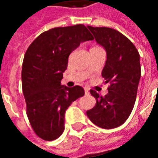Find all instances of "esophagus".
I'll use <instances>...</instances> for the list:
<instances>
[{
	"mask_svg": "<svg viewBox=\"0 0 158 158\" xmlns=\"http://www.w3.org/2000/svg\"><path fill=\"white\" fill-rule=\"evenodd\" d=\"M89 89H87V88H85V95H89Z\"/></svg>",
	"mask_w": 158,
	"mask_h": 158,
	"instance_id": "esophagus-1",
	"label": "esophagus"
}]
</instances>
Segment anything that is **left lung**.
Instances as JSON below:
<instances>
[{"label": "left lung", "mask_w": 158, "mask_h": 158, "mask_svg": "<svg viewBox=\"0 0 158 158\" xmlns=\"http://www.w3.org/2000/svg\"><path fill=\"white\" fill-rule=\"evenodd\" d=\"M96 41L106 52V61L102 72L108 93L101 96L96 90L90 94L96 99V106L86 112L89 120L103 129L122 125L132 112L141 75L139 54L126 36L116 29L87 26Z\"/></svg>", "instance_id": "8db88e82"}]
</instances>
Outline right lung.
<instances>
[{
	"label": "right lung",
	"instance_id": "add662e5",
	"mask_svg": "<svg viewBox=\"0 0 158 158\" xmlns=\"http://www.w3.org/2000/svg\"><path fill=\"white\" fill-rule=\"evenodd\" d=\"M84 24L57 27L40 34L27 49L23 62L22 88L32 129L44 140H54L64 130L65 112L85 95L81 86L61 85L70 53L92 40Z\"/></svg>",
	"mask_w": 158,
	"mask_h": 158
}]
</instances>
